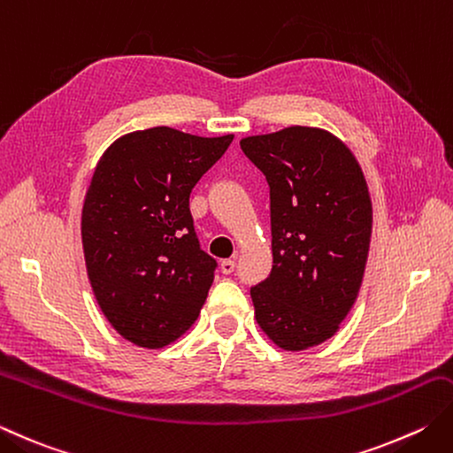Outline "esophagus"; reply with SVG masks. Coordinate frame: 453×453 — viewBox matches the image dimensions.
<instances>
[{"label":"esophagus","mask_w":453,"mask_h":453,"mask_svg":"<svg viewBox=\"0 0 453 453\" xmlns=\"http://www.w3.org/2000/svg\"><path fill=\"white\" fill-rule=\"evenodd\" d=\"M219 267H221V273H224V274H232L235 271V261L234 259H224V261H221Z\"/></svg>","instance_id":"1"}]
</instances>
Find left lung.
<instances>
[{
  "label": "left lung",
  "instance_id": "left-lung-1",
  "mask_svg": "<svg viewBox=\"0 0 453 453\" xmlns=\"http://www.w3.org/2000/svg\"><path fill=\"white\" fill-rule=\"evenodd\" d=\"M269 182L273 269L251 287L257 322L282 349L330 340L357 298L373 210L361 168L340 139L287 127L242 139Z\"/></svg>",
  "mask_w": 453,
  "mask_h": 453
}]
</instances>
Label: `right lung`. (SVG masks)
I'll list each match as a JSON object with an SVG mask.
<instances>
[{"label":"right lung","mask_w":453,"mask_h":453,"mask_svg":"<svg viewBox=\"0 0 453 453\" xmlns=\"http://www.w3.org/2000/svg\"><path fill=\"white\" fill-rule=\"evenodd\" d=\"M234 135L153 127L121 137L97 163L82 210L86 269L123 338L157 349L188 330L218 261L200 247L190 192Z\"/></svg>","instance_id":"obj_1"}]
</instances>
